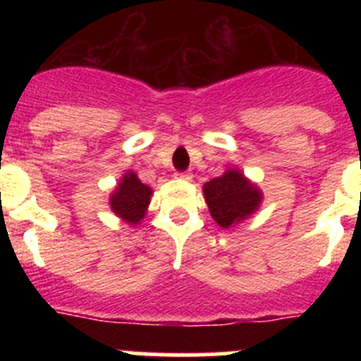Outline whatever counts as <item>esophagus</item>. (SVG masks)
I'll return each mask as SVG.
<instances>
[{
    "label": "esophagus",
    "instance_id": "1",
    "mask_svg": "<svg viewBox=\"0 0 361 361\" xmlns=\"http://www.w3.org/2000/svg\"><path fill=\"white\" fill-rule=\"evenodd\" d=\"M175 178H183V180H191V173H188V171H175Z\"/></svg>",
    "mask_w": 361,
    "mask_h": 361
}]
</instances>
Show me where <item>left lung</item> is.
I'll return each mask as SVG.
<instances>
[{
	"label": "left lung",
	"instance_id": "8db88e82",
	"mask_svg": "<svg viewBox=\"0 0 361 361\" xmlns=\"http://www.w3.org/2000/svg\"><path fill=\"white\" fill-rule=\"evenodd\" d=\"M202 190L213 220L224 229L253 215L262 204V191L238 170L212 178Z\"/></svg>",
	"mask_w": 361,
	"mask_h": 361
}]
</instances>
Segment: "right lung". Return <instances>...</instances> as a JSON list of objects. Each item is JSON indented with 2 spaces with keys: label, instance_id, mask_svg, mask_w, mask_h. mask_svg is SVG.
Segmentation results:
<instances>
[{
  "label": "right lung",
  "instance_id": "add662e5",
  "mask_svg": "<svg viewBox=\"0 0 361 361\" xmlns=\"http://www.w3.org/2000/svg\"><path fill=\"white\" fill-rule=\"evenodd\" d=\"M152 188L142 184L133 171H126L117 184L116 191L110 195V208L124 222L135 226L146 215Z\"/></svg>",
  "mask_w": 361,
  "mask_h": 361
}]
</instances>
